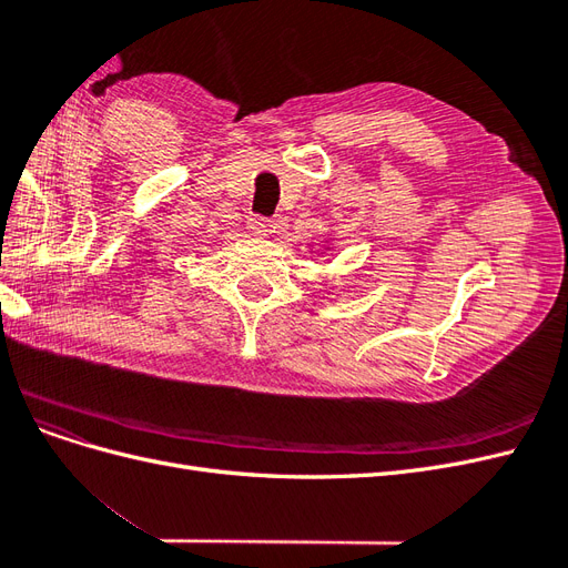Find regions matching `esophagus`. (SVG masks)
I'll return each instance as SVG.
<instances>
[{
  "label": "esophagus",
  "mask_w": 568,
  "mask_h": 568,
  "mask_svg": "<svg viewBox=\"0 0 568 568\" xmlns=\"http://www.w3.org/2000/svg\"><path fill=\"white\" fill-rule=\"evenodd\" d=\"M248 230L253 236H267L274 232L272 220H263V217H251L248 220Z\"/></svg>",
  "instance_id": "34e87169"
}]
</instances>
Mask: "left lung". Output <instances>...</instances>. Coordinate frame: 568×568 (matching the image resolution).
I'll return each mask as SVG.
<instances>
[{
  "mask_svg": "<svg viewBox=\"0 0 568 568\" xmlns=\"http://www.w3.org/2000/svg\"><path fill=\"white\" fill-rule=\"evenodd\" d=\"M326 248H329V251H332V246H326Z\"/></svg>",
  "mask_w": 568,
  "mask_h": 568,
  "instance_id": "left-lung-1",
  "label": "left lung"
}]
</instances>
